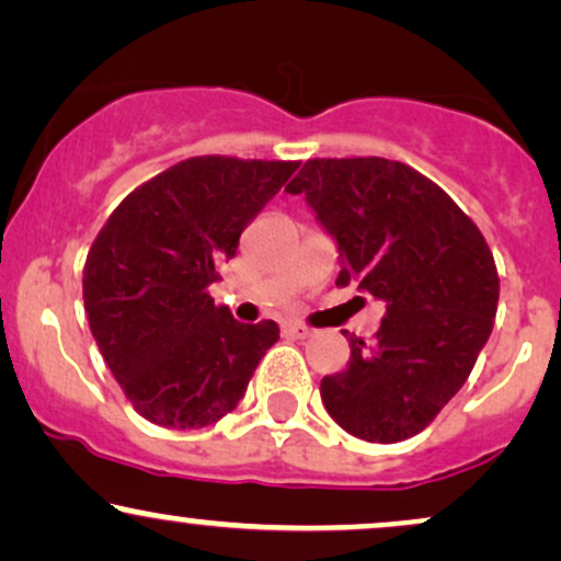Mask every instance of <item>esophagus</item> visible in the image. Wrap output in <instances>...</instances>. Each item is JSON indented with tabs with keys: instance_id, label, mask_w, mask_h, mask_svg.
I'll return each instance as SVG.
<instances>
[{
	"instance_id": "1",
	"label": "esophagus",
	"mask_w": 561,
	"mask_h": 561,
	"mask_svg": "<svg viewBox=\"0 0 561 561\" xmlns=\"http://www.w3.org/2000/svg\"><path fill=\"white\" fill-rule=\"evenodd\" d=\"M285 334L295 336V340H308V336L313 334V329H308L306 323H300V321H289V323H285Z\"/></svg>"
}]
</instances>
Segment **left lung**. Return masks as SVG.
<instances>
[{"label": "left lung", "mask_w": 561, "mask_h": 561, "mask_svg": "<svg viewBox=\"0 0 561 561\" xmlns=\"http://www.w3.org/2000/svg\"><path fill=\"white\" fill-rule=\"evenodd\" d=\"M340 253L336 285L383 300L374 342L347 334L350 366L321 381L347 434H421L473 370L494 329L499 274L483 234L442 187L400 161L310 159L289 185Z\"/></svg>", "instance_id": "obj_1"}]
</instances>
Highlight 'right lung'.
Masks as SVG:
<instances>
[{"label":"right lung","instance_id":"add662e5","mask_svg":"<svg viewBox=\"0 0 561 561\" xmlns=\"http://www.w3.org/2000/svg\"><path fill=\"white\" fill-rule=\"evenodd\" d=\"M298 161L198 157L114 208L88 251L83 300L112 376L146 421L204 428L232 413L279 340L276 321L240 323L208 285Z\"/></svg>","mask_w":561,"mask_h":561}]
</instances>
